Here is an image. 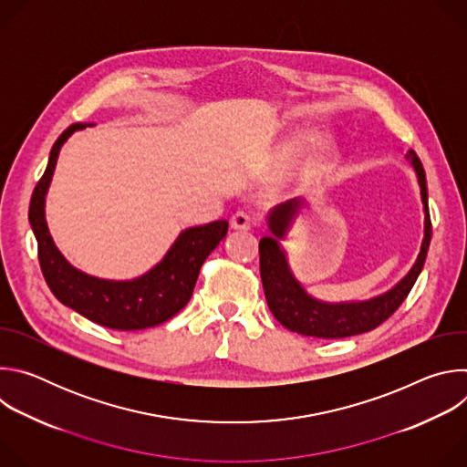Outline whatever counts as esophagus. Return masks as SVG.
<instances>
[{
	"label": "esophagus",
	"instance_id": "1",
	"mask_svg": "<svg viewBox=\"0 0 467 467\" xmlns=\"http://www.w3.org/2000/svg\"><path fill=\"white\" fill-rule=\"evenodd\" d=\"M253 225H254V218H253L249 213H245V211H238V213H234L233 218H231V227H233V229L249 231Z\"/></svg>",
	"mask_w": 467,
	"mask_h": 467
}]
</instances>
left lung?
<instances>
[{
	"instance_id": "8db88e82",
	"label": "left lung",
	"mask_w": 467,
	"mask_h": 467,
	"mask_svg": "<svg viewBox=\"0 0 467 467\" xmlns=\"http://www.w3.org/2000/svg\"><path fill=\"white\" fill-rule=\"evenodd\" d=\"M407 159L410 161L418 173L421 202L425 211V236L421 242V251L418 254L416 264L412 265V270L407 274L403 281H399L391 290L369 301L323 303L308 296L290 272L286 253L279 244V238L286 236L290 223L299 213L303 199H292V202H286L270 213L268 225L276 238L264 236L258 244L260 279L265 301H268L272 314L288 330L314 338H348L362 335V332L373 330L382 321H386L407 299L423 270L432 236L425 170L416 151H409Z\"/></svg>"
}]
</instances>
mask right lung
Instances as JSON below:
<instances>
[{
    "label": "right lung",
    "mask_w": 467,
    "mask_h": 467,
    "mask_svg": "<svg viewBox=\"0 0 467 467\" xmlns=\"http://www.w3.org/2000/svg\"><path fill=\"white\" fill-rule=\"evenodd\" d=\"M85 127V123H74L57 139L46 171L31 195L29 223L38 244L42 275L62 305L74 308L98 325L116 330H140L161 325L190 301L199 270L205 258L225 238L229 223L218 220L182 231L164 258L139 279L107 281L76 270L51 240L44 216V202L62 144L70 139L72 132Z\"/></svg>",
    "instance_id": "1"
}]
</instances>
